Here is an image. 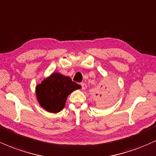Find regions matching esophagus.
<instances>
[{
    "instance_id": "34e87169",
    "label": "esophagus",
    "mask_w": 156,
    "mask_h": 156,
    "mask_svg": "<svg viewBox=\"0 0 156 156\" xmlns=\"http://www.w3.org/2000/svg\"><path fill=\"white\" fill-rule=\"evenodd\" d=\"M80 86H81V88H82V89H83V90L87 89V84H86L85 83H80Z\"/></svg>"
}]
</instances>
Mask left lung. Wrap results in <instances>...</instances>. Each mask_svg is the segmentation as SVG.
<instances>
[{"mask_svg":"<svg viewBox=\"0 0 156 156\" xmlns=\"http://www.w3.org/2000/svg\"><path fill=\"white\" fill-rule=\"evenodd\" d=\"M101 92H103V94H98L96 93V99L98 103L100 105L107 104L110 102L112 96L114 95V89L109 87H103L101 86Z\"/></svg>","mask_w":156,"mask_h":156,"instance_id":"left-lung-1","label":"left lung"}]
</instances>
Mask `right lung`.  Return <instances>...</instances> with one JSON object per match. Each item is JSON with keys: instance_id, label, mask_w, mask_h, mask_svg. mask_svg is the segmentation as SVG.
<instances>
[{"instance_id": "add662e5", "label": "right lung", "mask_w": 156, "mask_h": 156, "mask_svg": "<svg viewBox=\"0 0 156 156\" xmlns=\"http://www.w3.org/2000/svg\"><path fill=\"white\" fill-rule=\"evenodd\" d=\"M78 89L80 86L69 77L54 73L36 87V94L42 108L48 112L58 113L64 108L68 95Z\"/></svg>"}]
</instances>
